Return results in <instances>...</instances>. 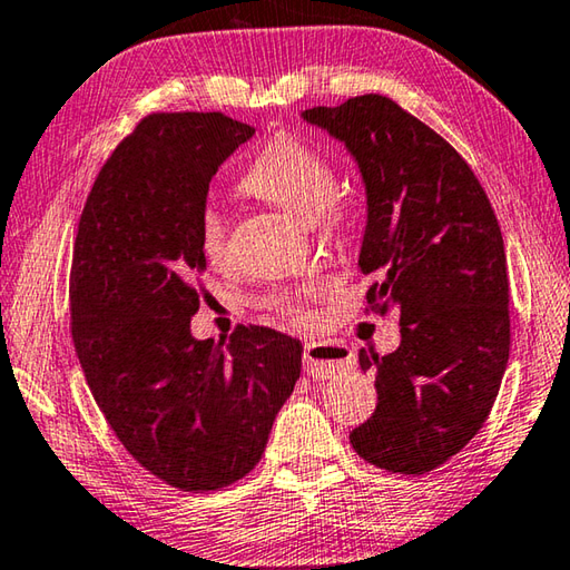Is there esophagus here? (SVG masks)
Returning a JSON list of instances; mask_svg holds the SVG:
<instances>
[{
    "instance_id": "1",
    "label": "esophagus",
    "mask_w": 570,
    "mask_h": 570,
    "mask_svg": "<svg viewBox=\"0 0 570 570\" xmlns=\"http://www.w3.org/2000/svg\"><path fill=\"white\" fill-rule=\"evenodd\" d=\"M354 364L351 351L341 344H328V341H308L304 346V371L312 379H331L344 374Z\"/></svg>"
}]
</instances>
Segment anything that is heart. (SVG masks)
I'll list each match as a JSON object with an SVG mask.
<instances>
[{"label": "heart", "mask_w": 570, "mask_h": 570, "mask_svg": "<svg viewBox=\"0 0 570 570\" xmlns=\"http://www.w3.org/2000/svg\"><path fill=\"white\" fill-rule=\"evenodd\" d=\"M239 189L256 199L278 206L302 222H321L328 229H338L344 222L336 194V169L324 154L304 139L292 134H278L256 154L249 169L242 174ZM196 239L206 258L222 262L229 244V229L219 209L204 206L196 224ZM314 292L268 294L262 298L264 308H272L276 316L294 326H308L314 321V308L308 298Z\"/></svg>", "instance_id": "b5f03b06"}]
</instances>
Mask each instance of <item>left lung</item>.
I'll return each mask as SVG.
<instances>
[{"instance_id": "left-lung-1", "label": "left lung", "mask_w": 570, "mask_h": 570, "mask_svg": "<svg viewBox=\"0 0 570 570\" xmlns=\"http://www.w3.org/2000/svg\"><path fill=\"white\" fill-rule=\"evenodd\" d=\"M304 119L354 154L366 184L361 272L366 314H399L401 346L358 351L379 403L351 431L361 459L421 475L483 429L511 351L509 274L499 219L461 154L384 95L314 107Z\"/></svg>"}]
</instances>
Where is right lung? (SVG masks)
<instances>
[{
    "instance_id": "right-lung-1",
    "label": "right lung",
    "mask_w": 570,
    "mask_h": 570,
    "mask_svg": "<svg viewBox=\"0 0 570 570\" xmlns=\"http://www.w3.org/2000/svg\"><path fill=\"white\" fill-rule=\"evenodd\" d=\"M254 127L222 111H154L105 161L77 226L69 328L85 379L134 461L202 493L262 461L302 374V344L266 326L196 341L206 256L196 224L219 164Z\"/></svg>"
}]
</instances>
